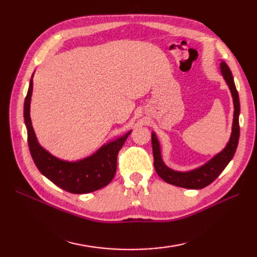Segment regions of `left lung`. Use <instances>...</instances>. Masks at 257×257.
Instances as JSON below:
<instances>
[{
  "mask_svg": "<svg viewBox=\"0 0 257 257\" xmlns=\"http://www.w3.org/2000/svg\"><path fill=\"white\" fill-rule=\"evenodd\" d=\"M220 69L223 78H224L226 85L228 86V88H230L234 105L232 133L225 148L220 151L219 154H216L214 157H212L209 161L204 163V165L189 171H177L173 170L171 168H169L166 163L163 162L160 143L159 140H158L156 134L152 132L151 143L152 151H154V165L157 173L159 174V177L163 181L184 189H203L220 176L221 172L224 170L225 167L228 165V162H230L232 160V158L234 157L239 138V99L231 70L223 61L220 64Z\"/></svg>",
  "mask_w": 257,
  "mask_h": 257,
  "instance_id": "obj_1",
  "label": "left lung"
}]
</instances>
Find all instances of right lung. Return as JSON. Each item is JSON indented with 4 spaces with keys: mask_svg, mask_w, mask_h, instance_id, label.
<instances>
[{
    "mask_svg": "<svg viewBox=\"0 0 257 257\" xmlns=\"http://www.w3.org/2000/svg\"><path fill=\"white\" fill-rule=\"evenodd\" d=\"M33 76L24 101V121L33 160L43 176L57 187L75 194L94 192L110 183L117 169V156L133 130L102 145L94 154L76 161H67L53 156L37 141L31 120Z\"/></svg>",
    "mask_w": 257,
    "mask_h": 257,
    "instance_id": "obj_1",
    "label": "right lung"
}]
</instances>
